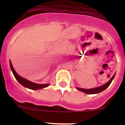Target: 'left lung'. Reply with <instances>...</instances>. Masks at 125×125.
<instances>
[{"label": "left lung", "mask_w": 125, "mask_h": 125, "mask_svg": "<svg viewBox=\"0 0 125 125\" xmlns=\"http://www.w3.org/2000/svg\"><path fill=\"white\" fill-rule=\"evenodd\" d=\"M115 75V73L113 75V76L110 79L108 82H106L104 85L99 86V87H95V88H92V89H83V88H81V87H76V89H78V91H82V92H83V93H86V94H89V95H91V94H97V93H101L103 91L105 90L107 87H108L109 85H110V83L112 82L113 79L114 78Z\"/></svg>", "instance_id": "1"}]
</instances>
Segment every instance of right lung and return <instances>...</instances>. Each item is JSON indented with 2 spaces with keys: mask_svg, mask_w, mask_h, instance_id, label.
<instances>
[{
  "mask_svg": "<svg viewBox=\"0 0 125 125\" xmlns=\"http://www.w3.org/2000/svg\"><path fill=\"white\" fill-rule=\"evenodd\" d=\"M10 68L11 70L12 71L13 74L14 75L15 78L17 81H18L19 83L24 87H26V88H28V89H32V90H38V89H43V88H45V87H48L50 84L49 83H43V84H41V83H34V82H32L30 80H28L26 78H23L22 76H19L17 73H16V71H15L13 67L12 64H11V60H10Z\"/></svg>",
  "mask_w": 125,
  "mask_h": 125,
  "instance_id": "add662e5",
  "label": "right lung"
}]
</instances>
